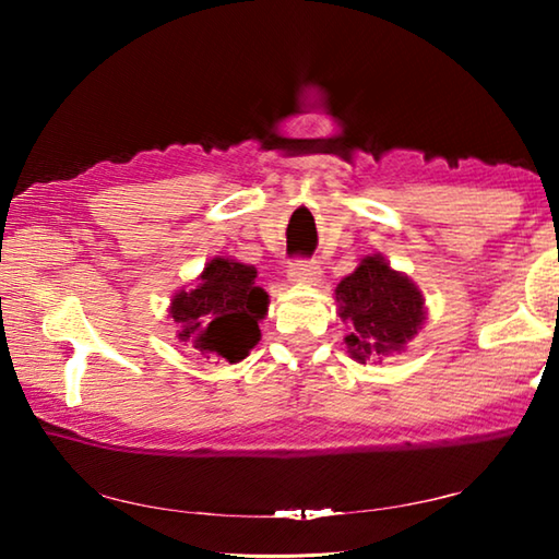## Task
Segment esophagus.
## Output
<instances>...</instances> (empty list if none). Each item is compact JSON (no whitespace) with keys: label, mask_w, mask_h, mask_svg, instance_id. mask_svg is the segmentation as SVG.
I'll return each instance as SVG.
<instances>
[{"label":"esophagus","mask_w":559,"mask_h":559,"mask_svg":"<svg viewBox=\"0 0 559 559\" xmlns=\"http://www.w3.org/2000/svg\"><path fill=\"white\" fill-rule=\"evenodd\" d=\"M288 281L293 286H316L320 281V269L313 261H293L288 269Z\"/></svg>","instance_id":"1"}]
</instances>
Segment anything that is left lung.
Wrapping results in <instances>:
<instances>
[{"label":"left lung","mask_w":559,"mask_h":559,"mask_svg":"<svg viewBox=\"0 0 559 559\" xmlns=\"http://www.w3.org/2000/svg\"><path fill=\"white\" fill-rule=\"evenodd\" d=\"M335 302L337 316L349 325L347 355L359 365L404 353L427 320L419 286L394 271L382 253L365 257L337 283Z\"/></svg>","instance_id":"obj_1"}]
</instances>
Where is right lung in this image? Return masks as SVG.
Returning a JSON list of instances; mask_svg holds the SVG:
<instances>
[{"mask_svg":"<svg viewBox=\"0 0 559 559\" xmlns=\"http://www.w3.org/2000/svg\"><path fill=\"white\" fill-rule=\"evenodd\" d=\"M177 340L206 359L241 362L259 345V320L269 313V293L257 286V269L229 257H214L169 300Z\"/></svg>","mask_w":559,"mask_h":559,"instance_id":"right-lung-1","label":"right lung"}]
</instances>
